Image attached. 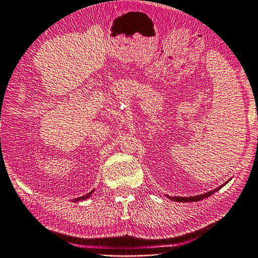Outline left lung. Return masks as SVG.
Here are the masks:
<instances>
[{"label":"left lung","instance_id":"8db88e82","mask_svg":"<svg viewBox=\"0 0 258 258\" xmlns=\"http://www.w3.org/2000/svg\"><path fill=\"white\" fill-rule=\"evenodd\" d=\"M226 183H228V181H226ZM221 187H223V185H222V186L217 187V188H215V190L210 191V192H207V194L199 195V196H194V197H169V198L173 202H184V203H185V202H198V201H202V199H204V198H208L209 196L214 195L215 192H217Z\"/></svg>","mask_w":258,"mask_h":258}]
</instances>
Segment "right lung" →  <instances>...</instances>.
I'll use <instances>...</instances> for the list:
<instances>
[{
	"mask_svg": "<svg viewBox=\"0 0 258 258\" xmlns=\"http://www.w3.org/2000/svg\"><path fill=\"white\" fill-rule=\"evenodd\" d=\"M93 192H94V190H93V191H91V192H88V194H87V195L82 196V197H78V198H74V199H73V202H74V203H78V202L85 201V199H87V198H89V197H91V195H92V194H93Z\"/></svg>",
	"mask_w": 258,
	"mask_h": 258,
	"instance_id": "right-lung-1",
	"label": "right lung"
}]
</instances>
